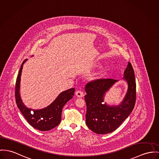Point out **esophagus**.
I'll list each match as a JSON object with an SVG mask.
<instances>
[{"label": "esophagus", "mask_w": 159, "mask_h": 159, "mask_svg": "<svg viewBox=\"0 0 159 159\" xmlns=\"http://www.w3.org/2000/svg\"><path fill=\"white\" fill-rule=\"evenodd\" d=\"M75 95L78 97V98H83L84 96V93L82 91H79V90H78V91H77L76 92H75Z\"/></svg>", "instance_id": "1"}]
</instances>
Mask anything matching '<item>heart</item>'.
I'll return each instance as SVG.
<instances>
[{"label": "heart", "instance_id": "b5f03b06", "mask_svg": "<svg viewBox=\"0 0 159 159\" xmlns=\"http://www.w3.org/2000/svg\"><path fill=\"white\" fill-rule=\"evenodd\" d=\"M104 72H105V70H104V69L103 68H102L101 70H100V71H99V72L97 74V75H98V76H101V75H102L103 74H104Z\"/></svg>", "mask_w": 159, "mask_h": 159}]
</instances>
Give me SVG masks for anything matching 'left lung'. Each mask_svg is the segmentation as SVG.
<instances>
[{"instance_id": "8db88e82", "label": "left lung", "mask_w": 159, "mask_h": 159, "mask_svg": "<svg viewBox=\"0 0 159 159\" xmlns=\"http://www.w3.org/2000/svg\"><path fill=\"white\" fill-rule=\"evenodd\" d=\"M123 79L128 83V91L119 105L104 104V96L117 80L99 79L88 83L85 96L86 104V124L98 134H108L117 129L134 109L136 98L134 71L128 62Z\"/></svg>"}]
</instances>
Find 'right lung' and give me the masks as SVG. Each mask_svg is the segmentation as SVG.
<instances>
[{"label":"right lung","instance_id":"right-lung-1","mask_svg":"<svg viewBox=\"0 0 159 159\" xmlns=\"http://www.w3.org/2000/svg\"><path fill=\"white\" fill-rule=\"evenodd\" d=\"M27 59L21 65L20 69L16 79L15 86V98L19 109L28 123L35 129L41 131H46L56 127L61 121V112L63 106L74 96V88H71L61 93L54 101L47 107L42 110H31L25 106L20 96V76L23 65Z\"/></svg>","mask_w":159,"mask_h":159}]
</instances>
